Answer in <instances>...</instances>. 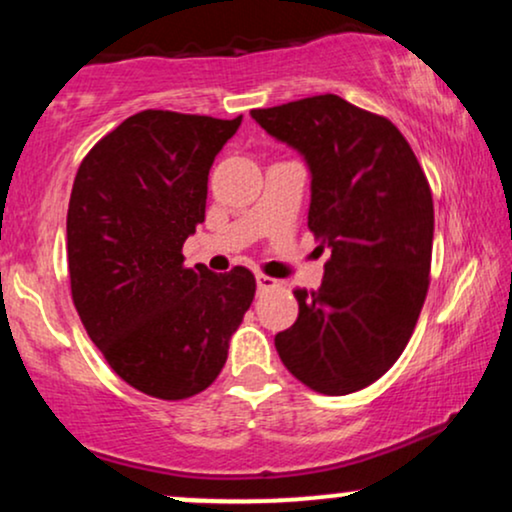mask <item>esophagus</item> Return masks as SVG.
<instances>
[{
    "mask_svg": "<svg viewBox=\"0 0 512 512\" xmlns=\"http://www.w3.org/2000/svg\"><path fill=\"white\" fill-rule=\"evenodd\" d=\"M281 281L274 279V276H267V274H257V289L260 291H269V289H276Z\"/></svg>",
    "mask_w": 512,
    "mask_h": 512,
    "instance_id": "1",
    "label": "esophagus"
}]
</instances>
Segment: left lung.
<instances>
[{"mask_svg":"<svg viewBox=\"0 0 512 512\" xmlns=\"http://www.w3.org/2000/svg\"><path fill=\"white\" fill-rule=\"evenodd\" d=\"M250 115L308 161V228L332 252L320 289L293 291L298 320L276 334V351L310 390H363L402 356L426 301L433 197L424 168L387 117L334 93Z\"/></svg>","mask_w":512,"mask_h":512,"instance_id":"1","label":"left lung"}]
</instances>
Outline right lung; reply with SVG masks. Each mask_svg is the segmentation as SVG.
I'll return each mask as SVG.
<instances>
[{
	"instance_id": "add662e5",
	"label": "right lung",
	"mask_w": 512,
	"mask_h": 512,
	"mask_svg": "<svg viewBox=\"0 0 512 512\" xmlns=\"http://www.w3.org/2000/svg\"><path fill=\"white\" fill-rule=\"evenodd\" d=\"M243 115L142 110L88 151L67 211L72 301L91 342L134 390L187 399L219 378L255 276L182 264L204 221L214 158Z\"/></svg>"
}]
</instances>
